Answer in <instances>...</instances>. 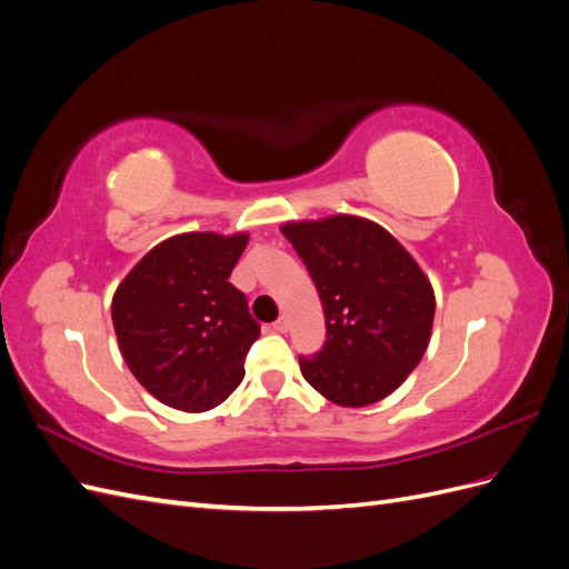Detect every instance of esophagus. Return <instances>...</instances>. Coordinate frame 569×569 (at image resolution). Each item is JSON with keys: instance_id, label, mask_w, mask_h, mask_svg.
<instances>
[{"instance_id": "34e87169", "label": "esophagus", "mask_w": 569, "mask_h": 569, "mask_svg": "<svg viewBox=\"0 0 569 569\" xmlns=\"http://www.w3.org/2000/svg\"><path fill=\"white\" fill-rule=\"evenodd\" d=\"M272 330H274V332H280V335H284V332L289 330V320H287L284 316H280L278 320L272 322Z\"/></svg>"}]
</instances>
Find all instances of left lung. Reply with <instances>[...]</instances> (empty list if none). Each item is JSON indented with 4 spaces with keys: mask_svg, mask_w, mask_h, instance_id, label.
<instances>
[{
    "mask_svg": "<svg viewBox=\"0 0 569 569\" xmlns=\"http://www.w3.org/2000/svg\"><path fill=\"white\" fill-rule=\"evenodd\" d=\"M322 301L327 341L299 358L327 401L363 408L403 385L427 351L435 291L420 266L372 220L332 216L284 222Z\"/></svg>",
    "mask_w": 569,
    "mask_h": 569,
    "instance_id": "8db88e82",
    "label": "left lung"
}]
</instances>
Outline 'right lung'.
Segmentation results:
<instances>
[{
    "label": "right lung",
    "mask_w": 569,
    "mask_h": 569,
    "mask_svg": "<svg viewBox=\"0 0 569 569\" xmlns=\"http://www.w3.org/2000/svg\"><path fill=\"white\" fill-rule=\"evenodd\" d=\"M249 234L184 232L153 247L118 284L111 318L130 372L170 408L203 412L244 377L261 327L230 272Z\"/></svg>",
    "instance_id": "right-lung-1"
}]
</instances>
